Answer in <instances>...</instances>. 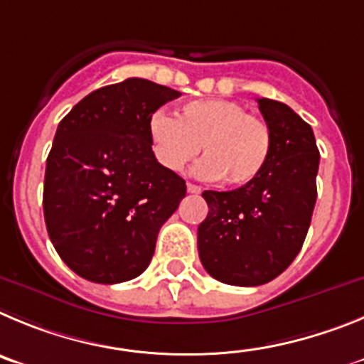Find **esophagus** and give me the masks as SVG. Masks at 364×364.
<instances>
[{"label":"esophagus","mask_w":364,"mask_h":364,"mask_svg":"<svg viewBox=\"0 0 364 364\" xmlns=\"http://www.w3.org/2000/svg\"><path fill=\"white\" fill-rule=\"evenodd\" d=\"M186 190H188L190 194H201V186L194 185V183H186Z\"/></svg>","instance_id":"1"}]
</instances>
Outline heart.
I'll return each instance as SVG.
<instances>
[{"mask_svg": "<svg viewBox=\"0 0 364 364\" xmlns=\"http://www.w3.org/2000/svg\"><path fill=\"white\" fill-rule=\"evenodd\" d=\"M154 156L166 170L179 172L203 149L198 172L206 179H225L232 186L254 181L267 166L272 134L261 117L230 100L190 101L178 117L165 110L150 116Z\"/></svg>", "mask_w": 364, "mask_h": 364, "instance_id": "b5f03b06", "label": "heart"}]
</instances>
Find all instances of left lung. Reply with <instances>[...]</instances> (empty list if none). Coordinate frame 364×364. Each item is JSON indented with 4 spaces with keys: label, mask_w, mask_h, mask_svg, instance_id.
I'll use <instances>...</instances> for the list:
<instances>
[{
    "label": "left lung",
    "mask_w": 364,
    "mask_h": 364,
    "mask_svg": "<svg viewBox=\"0 0 364 364\" xmlns=\"http://www.w3.org/2000/svg\"><path fill=\"white\" fill-rule=\"evenodd\" d=\"M272 134L267 166L230 192L205 190L208 215L198 250L214 279L257 287L276 279L299 254L317 198L319 150L312 127L281 101L257 100Z\"/></svg>",
    "instance_id": "1"
}]
</instances>
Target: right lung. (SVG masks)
Listing matches in <instances>:
<instances>
[{
	"label": "right lung",
	"instance_id": "add662e5",
	"mask_svg": "<svg viewBox=\"0 0 364 364\" xmlns=\"http://www.w3.org/2000/svg\"><path fill=\"white\" fill-rule=\"evenodd\" d=\"M179 96L129 77L88 94L58 125L43 214L55 252L83 279L123 283L150 264L159 228L186 185L154 156L149 121Z\"/></svg>",
	"mask_w": 364,
	"mask_h": 364
}]
</instances>
